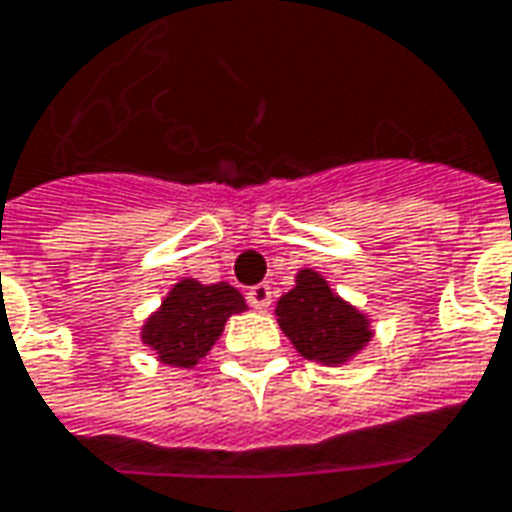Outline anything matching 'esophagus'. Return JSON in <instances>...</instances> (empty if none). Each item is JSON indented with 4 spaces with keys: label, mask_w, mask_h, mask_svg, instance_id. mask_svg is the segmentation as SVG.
<instances>
[{
    "label": "esophagus",
    "mask_w": 512,
    "mask_h": 512,
    "mask_svg": "<svg viewBox=\"0 0 512 512\" xmlns=\"http://www.w3.org/2000/svg\"><path fill=\"white\" fill-rule=\"evenodd\" d=\"M271 293L274 291L260 282V285H252V288L246 291V302L255 307V310H268V305H271Z\"/></svg>",
    "instance_id": "obj_1"
}]
</instances>
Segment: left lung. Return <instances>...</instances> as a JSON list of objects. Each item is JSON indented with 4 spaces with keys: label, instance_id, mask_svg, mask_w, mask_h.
I'll list each match as a JSON object with an SVG mask.
<instances>
[{
    "label": "left lung",
    "instance_id": "obj_1",
    "mask_svg": "<svg viewBox=\"0 0 512 512\" xmlns=\"http://www.w3.org/2000/svg\"><path fill=\"white\" fill-rule=\"evenodd\" d=\"M274 313L296 352L324 366H343L374 335L368 316L343 302L313 268L296 274V285L280 296Z\"/></svg>",
    "mask_w": 512,
    "mask_h": 512
}]
</instances>
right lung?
Masks as SVG:
<instances>
[{"label": "right lung", "instance_id": "1", "mask_svg": "<svg viewBox=\"0 0 512 512\" xmlns=\"http://www.w3.org/2000/svg\"><path fill=\"white\" fill-rule=\"evenodd\" d=\"M244 310L246 299L227 282L202 285L196 280H180L146 318L141 341L155 349L160 363L194 368L219 341L227 318Z\"/></svg>", "mask_w": 512, "mask_h": 512}]
</instances>
